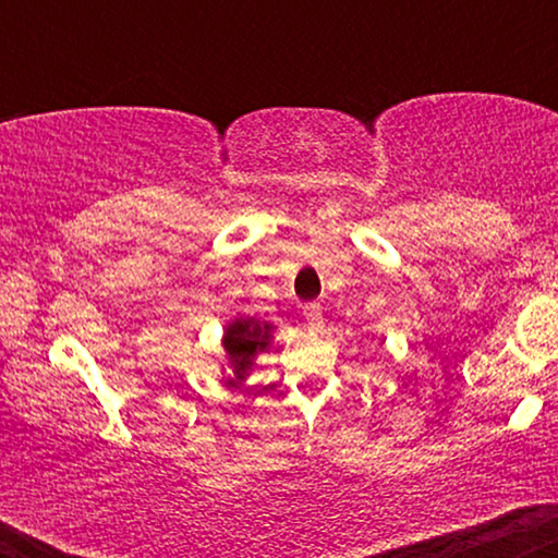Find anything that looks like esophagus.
<instances>
[{"mask_svg":"<svg viewBox=\"0 0 558 558\" xmlns=\"http://www.w3.org/2000/svg\"><path fill=\"white\" fill-rule=\"evenodd\" d=\"M304 317H306V323H310L312 330L323 328L325 317H323V306H319L317 301H312V304H304Z\"/></svg>","mask_w":558,"mask_h":558,"instance_id":"obj_1","label":"esophagus"}]
</instances>
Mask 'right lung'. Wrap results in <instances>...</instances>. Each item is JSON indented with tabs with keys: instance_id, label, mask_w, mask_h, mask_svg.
Listing matches in <instances>:
<instances>
[{
	"instance_id": "add662e5",
	"label": "right lung",
	"mask_w": 558,
	"mask_h": 558,
	"mask_svg": "<svg viewBox=\"0 0 558 558\" xmlns=\"http://www.w3.org/2000/svg\"><path fill=\"white\" fill-rule=\"evenodd\" d=\"M270 341V323H259V319L254 317H235L233 323H228L226 336H222V345H226L230 369H233V377L228 380L230 386H239L248 369L254 367V356L267 351Z\"/></svg>"
}]
</instances>
